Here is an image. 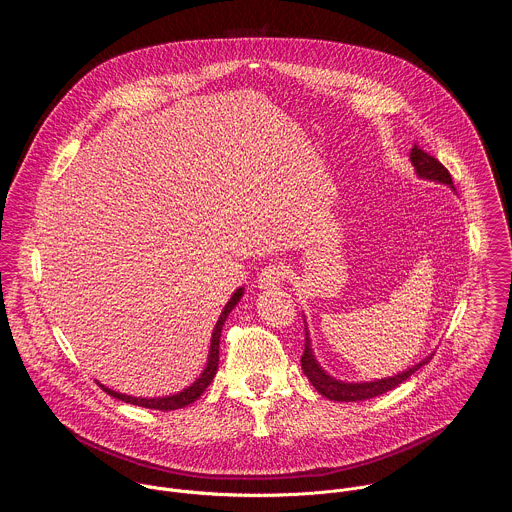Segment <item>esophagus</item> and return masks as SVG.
I'll use <instances>...</instances> for the list:
<instances>
[{
	"label": "esophagus",
	"instance_id": "obj_1",
	"mask_svg": "<svg viewBox=\"0 0 512 512\" xmlns=\"http://www.w3.org/2000/svg\"><path fill=\"white\" fill-rule=\"evenodd\" d=\"M285 265L281 261H271L269 265H265L257 277V287L259 289H275L285 281Z\"/></svg>",
	"mask_w": 512,
	"mask_h": 512
}]
</instances>
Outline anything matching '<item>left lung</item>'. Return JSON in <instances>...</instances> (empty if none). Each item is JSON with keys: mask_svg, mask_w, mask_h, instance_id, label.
<instances>
[{"mask_svg": "<svg viewBox=\"0 0 512 512\" xmlns=\"http://www.w3.org/2000/svg\"><path fill=\"white\" fill-rule=\"evenodd\" d=\"M411 164L415 166V172L419 178H427V180H435V182H442L454 188L452 176L448 172V168L433 156H429L427 152H423L419 145H413L411 150ZM431 360V356L423 358L419 364H415L413 369H407L395 377L389 379H379L373 383H342L332 379L330 375H326L322 371V367L318 364V360L314 358L312 346H310V334L306 328V344H304V354H302V369L304 375L310 379V383L314 385V389L324 395L330 401H364V399H373L379 397L395 387H399L403 381H407L415 371H419L423 364H427Z\"/></svg>", "mask_w": 512, "mask_h": 512, "instance_id": "8db88e82", "label": "left lung"}]
</instances>
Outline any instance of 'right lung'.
Returning a JSON list of instances; mask_svg holds the SVG:
<instances>
[{"label": "right lung", "mask_w": 512, "mask_h": 512, "mask_svg": "<svg viewBox=\"0 0 512 512\" xmlns=\"http://www.w3.org/2000/svg\"><path fill=\"white\" fill-rule=\"evenodd\" d=\"M241 298H243V287H239V289L235 291L233 298L227 302L225 310L221 312V318H218V322H216V326H214V330H212L206 367H204L202 375H200L188 389H184V391H180V393H176V395H170V397L141 399V397H131V395H123V393L111 391V389H107V387L101 385V383H99V387H101L107 395H111V397H115V399H119V401H125V403H131V405H139V407H145V409L174 411V409H182V407L194 403V401L206 391V387L212 383V379H214V375H216V369H218V344H221V330H223V326H225L229 314L233 312V308L241 302Z\"/></svg>", "instance_id": "obj_1"}]
</instances>
